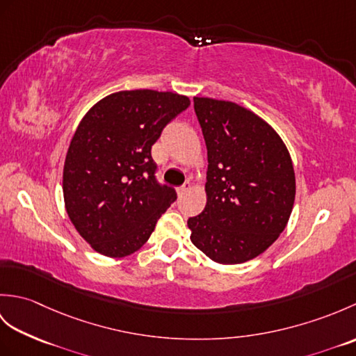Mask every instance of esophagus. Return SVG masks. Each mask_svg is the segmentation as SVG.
<instances>
[{
  "label": "esophagus",
  "instance_id": "obj_1",
  "mask_svg": "<svg viewBox=\"0 0 356 356\" xmlns=\"http://www.w3.org/2000/svg\"><path fill=\"white\" fill-rule=\"evenodd\" d=\"M190 190H191V185H190V184H185L184 186L177 188V194H179V195H184L185 193H188Z\"/></svg>",
  "mask_w": 356,
  "mask_h": 356
}]
</instances>
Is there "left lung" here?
<instances>
[{
  "label": "left lung",
  "mask_w": 356,
  "mask_h": 356,
  "mask_svg": "<svg viewBox=\"0 0 356 356\" xmlns=\"http://www.w3.org/2000/svg\"><path fill=\"white\" fill-rule=\"evenodd\" d=\"M208 149L207 207L188 218L195 248L222 264L266 251L286 228L295 172L284 142L266 120L229 101L194 97Z\"/></svg>",
  "instance_id": "8db88e82"
}]
</instances>
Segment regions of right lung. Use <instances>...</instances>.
<instances>
[{
    "label": "right lung",
    "instance_id": "add662e5",
    "mask_svg": "<svg viewBox=\"0 0 356 356\" xmlns=\"http://www.w3.org/2000/svg\"><path fill=\"white\" fill-rule=\"evenodd\" d=\"M190 97L156 90L105 96L82 118L65 156L63 193L74 228L96 252L138 251L177 199L154 177L151 147Z\"/></svg>",
    "mask_w": 356,
    "mask_h": 356
}]
</instances>
